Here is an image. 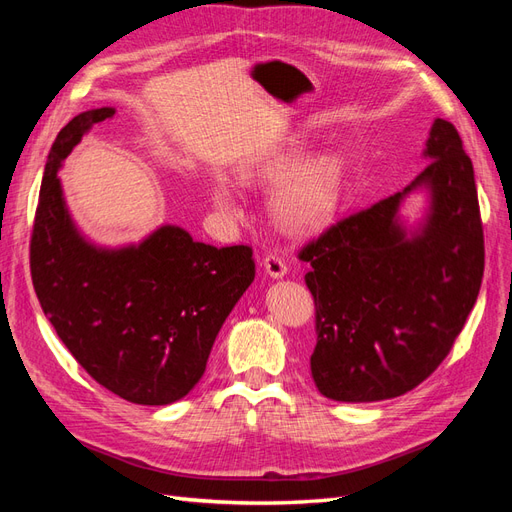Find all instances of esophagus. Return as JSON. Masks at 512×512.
Listing matches in <instances>:
<instances>
[{"mask_svg":"<svg viewBox=\"0 0 512 512\" xmlns=\"http://www.w3.org/2000/svg\"><path fill=\"white\" fill-rule=\"evenodd\" d=\"M262 265H265V271L271 275V277H282L286 275L288 267H286V260L277 254V252H267L265 258H262Z\"/></svg>","mask_w":512,"mask_h":512,"instance_id":"1","label":"esophagus"}]
</instances>
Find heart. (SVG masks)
I'll return each instance as SVG.
<instances>
[{"instance_id":"heart-1","label":"heart","mask_w":512,"mask_h":512,"mask_svg":"<svg viewBox=\"0 0 512 512\" xmlns=\"http://www.w3.org/2000/svg\"><path fill=\"white\" fill-rule=\"evenodd\" d=\"M215 200L224 209L232 207V198L226 188L215 190ZM337 175L327 162H309L284 181L277 192L275 209L280 218L292 228L312 226L335 207Z\"/></svg>"}]
</instances>
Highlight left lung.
<instances>
[{
    "label": "left lung",
    "instance_id": "left-lung-1",
    "mask_svg": "<svg viewBox=\"0 0 512 512\" xmlns=\"http://www.w3.org/2000/svg\"><path fill=\"white\" fill-rule=\"evenodd\" d=\"M425 156L429 164L404 192L346 215L299 250L312 267L309 365L324 397L359 404L416 389L451 352L476 303L483 220L472 160L451 121H433ZM421 184L432 190V215L406 240L394 213Z\"/></svg>",
    "mask_w": 512,
    "mask_h": 512
}]
</instances>
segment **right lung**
Listing matches in <instances>:
<instances>
[{"label": "right lung", "mask_w": 512, "mask_h": 512, "mask_svg": "<svg viewBox=\"0 0 512 512\" xmlns=\"http://www.w3.org/2000/svg\"><path fill=\"white\" fill-rule=\"evenodd\" d=\"M115 108L76 115L49 153L29 241L46 318L87 374L121 399L164 406L203 378L226 316L254 282L250 245L213 247L162 226L138 247L98 250L70 222L57 168Z\"/></svg>", "instance_id": "add662e5"}]
</instances>
